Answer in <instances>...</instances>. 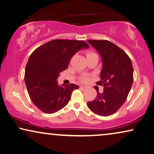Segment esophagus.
Masks as SVG:
<instances>
[{
    "instance_id": "1",
    "label": "esophagus",
    "mask_w": 154,
    "mask_h": 154,
    "mask_svg": "<svg viewBox=\"0 0 154 154\" xmlns=\"http://www.w3.org/2000/svg\"><path fill=\"white\" fill-rule=\"evenodd\" d=\"M80 89H87V87H85V86H80Z\"/></svg>"
}]
</instances>
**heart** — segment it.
Returning <instances> with one entry per match:
<instances>
[{"mask_svg":"<svg viewBox=\"0 0 154 154\" xmlns=\"http://www.w3.org/2000/svg\"><path fill=\"white\" fill-rule=\"evenodd\" d=\"M92 53H90V52H89V53H87V56H88V55H90V54H92ZM82 80L83 82H86L87 80V78L86 77H83L82 78Z\"/></svg>","mask_w":154,"mask_h":154,"instance_id":"b5f03b06","label":"heart"}]
</instances>
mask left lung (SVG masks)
<instances>
[{
  "mask_svg": "<svg viewBox=\"0 0 154 154\" xmlns=\"http://www.w3.org/2000/svg\"><path fill=\"white\" fill-rule=\"evenodd\" d=\"M99 53L102 59L101 80L103 92H98L95 99L87 103L92 112L109 116L117 112L126 101L133 83V67L124 51L107 40H87Z\"/></svg>",
  "mask_w": 154,
  "mask_h": 154,
  "instance_id": "left-lung-1",
  "label": "left lung"
}]
</instances>
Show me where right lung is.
Segmentation results:
<instances>
[{"label":"right lung","instance_id":"right-lung-1","mask_svg":"<svg viewBox=\"0 0 154 154\" xmlns=\"http://www.w3.org/2000/svg\"><path fill=\"white\" fill-rule=\"evenodd\" d=\"M89 45L83 41L56 39L38 47L26 63L24 81L29 95L38 109L54 113L68 103L72 91L79 89L75 84L59 86L60 72L67 68L77 51Z\"/></svg>","mask_w":154,"mask_h":154}]
</instances>
